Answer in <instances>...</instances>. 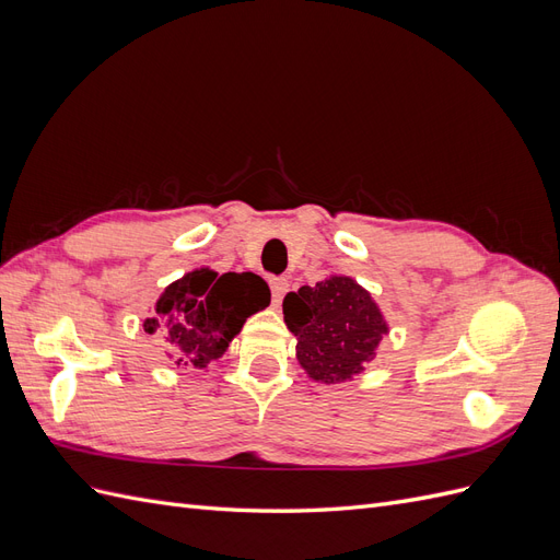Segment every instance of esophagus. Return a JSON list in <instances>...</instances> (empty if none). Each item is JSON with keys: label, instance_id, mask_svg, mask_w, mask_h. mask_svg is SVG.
Here are the masks:
<instances>
[{"label": "esophagus", "instance_id": "esophagus-1", "mask_svg": "<svg viewBox=\"0 0 560 560\" xmlns=\"http://www.w3.org/2000/svg\"><path fill=\"white\" fill-rule=\"evenodd\" d=\"M287 292H290V278L280 276V278L270 280V294H273V303H280Z\"/></svg>", "mask_w": 560, "mask_h": 560}]
</instances>
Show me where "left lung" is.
Returning a JSON list of instances; mask_svg holds the SVG:
<instances>
[{"label":"left lung","mask_w":560,"mask_h":560,"mask_svg":"<svg viewBox=\"0 0 560 560\" xmlns=\"http://www.w3.org/2000/svg\"><path fill=\"white\" fill-rule=\"evenodd\" d=\"M284 322L296 336L299 364L319 383H343L374 360L387 325L362 287L334 276L301 287L282 301Z\"/></svg>","instance_id":"8db88e82"}]
</instances>
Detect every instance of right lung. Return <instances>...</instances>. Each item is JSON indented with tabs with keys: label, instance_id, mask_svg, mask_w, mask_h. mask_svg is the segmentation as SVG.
Instances as JSON below:
<instances>
[{
	"label": "right lung",
	"instance_id": "right-lung-1",
	"mask_svg": "<svg viewBox=\"0 0 560 560\" xmlns=\"http://www.w3.org/2000/svg\"><path fill=\"white\" fill-rule=\"evenodd\" d=\"M268 303L264 278L200 268L167 287L156 301V317L144 319V331L163 338L173 364L206 369L229 350L245 319Z\"/></svg>",
	"mask_w": 560,
	"mask_h": 560
}]
</instances>
